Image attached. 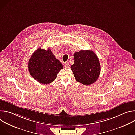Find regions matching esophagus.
<instances>
[{
  "mask_svg": "<svg viewBox=\"0 0 135 135\" xmlns=\"http://www.w3.org/2000/svg\"><path fill=\"white\" fill-rule=\"evenodd\" d=\"M69 66H70V65H69V63L68 62H65V67L66 68H69Z\"/></svg>",
  "mask_w": 135,
  "mask_h": 135,
  "instance_id": "34e87169",
  "label": "esophagus"
}]
</instances>
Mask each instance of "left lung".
<instances>
[{"label": "left lung", "mask_w": 135, "mask_h": 135, "mask_svg": "<svg viewBox=\"0 0 135 135\" xmlns=\"http://www.w3.org/2000/svg\"><path fill=\"white\" fill-rule=\"evenodd\" d=\"M74 64L70 66L76 80L89 85L97 81L100 73L98 56L91 50H81L74 54Z\"/></svg>", "instance_id": "1"}]
</instances>
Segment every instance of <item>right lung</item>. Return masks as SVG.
<instances>
[{
    "mask_svg": "<svg viewBox=\"0 0 135 135\" xmlns=\"http://www.w3.org/2000/svg\"><path fill=\"white\" fill-rule=\"evenodd\" d=\"M63 68L60 61L55 58L50 49L36 50L28 62V70L37 81L47 84L54 81L57 73Z\"/></svg>",
    "mask_w": 135,
    "mask_h": 135,
    "instance_id": "1",
    "label": "right lung"
}]
</instances>
